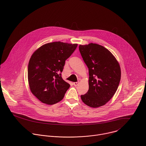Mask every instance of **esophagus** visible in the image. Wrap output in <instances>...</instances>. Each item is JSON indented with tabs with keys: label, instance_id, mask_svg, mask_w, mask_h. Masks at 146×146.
Here are the masks:
<instances>
[{
	"label": "esophagus",
	"instance_id": "esophagus-1",
	"mask_svg": "<svg viewBox=\"0 0 146 146\" xmlns=\"http://www.w3.org/2000/svg\"><path fill=\"white\" fill-rule=\"evenodd\" d=\"M78 84H79V82H74V83H73V85L74 86H76L78 85Z\"/></svg>",
	"mask_w": 146,
	"mask_h": 146
}]
</instances>
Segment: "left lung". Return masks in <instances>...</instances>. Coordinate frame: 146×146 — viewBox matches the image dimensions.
I'll use <instances>...</instances> for the list:
<instances>
[{
  "label": "left lung",
  "mask_w": 146,
  "mask_h": 146,
  "mask_svg": "<svg viewBox=\"0 0 146 146\" xmlns=\"http://www.w3.org/2000/svg\"><path fill=\"white\" fill-rule=\"evenodd\" d=\"M79 49L89 75V90L81 95L82 100L90 107L102 106L117 90L121 78L119 64L111 52L100 45H80Z\"/></svg>",
  "instance_id": "left-lung-1"
}]
</instances>
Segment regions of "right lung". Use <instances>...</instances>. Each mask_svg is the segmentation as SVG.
Masks as SVG:
<instances>
[{"mask_svg":"<svg viewBox=\"0 0 146 146\" xmlns=\"http://www.w3.org/2000/svg\"><path fill=\"white\" fill-rule=\"evenodd\" d=\"M76 44L52 42L37 49L28 66V80L32 94L44 104L61 101L70 85L62 78L65 61L73 53Z\"/></svg>","mask_w":146,"mask_h":146,"instance_id":"add662e5","label":"right lung"}]
</instances>
